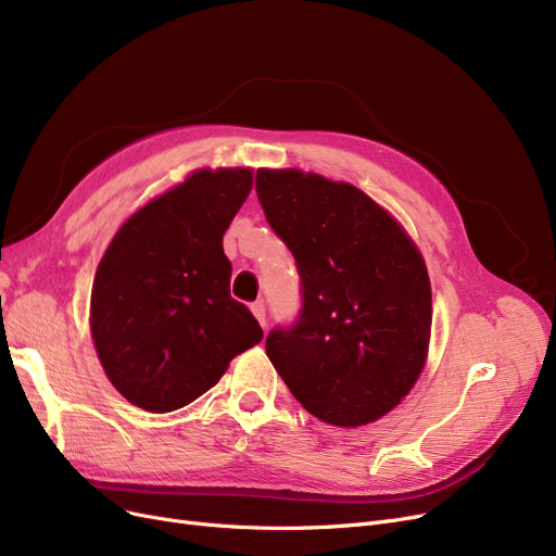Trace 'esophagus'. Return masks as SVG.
Here are the masks:
<instances>
[{
    "label": "esophagus",
    "instance_id": "34e87169",
    "mask_svg": "<svg viewBox=\"0 0 556 556\" xmlns=\"http://www.w3.org/2000/svg\"><path fill=\"white\" fill-rule=\"evenodd\" d=\"M250 308H252V313H254V318L258 320V325L265 327V323H268V318H265V304H263V302H254Z\"/></svg>",
    "mask_w": 556,
    "mask_h": 556
}]
</instances>
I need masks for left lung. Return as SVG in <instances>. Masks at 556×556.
<instances>
[{
  "label": "left lung",
  "instance_id": "left-lung-1",
  "mask_svg": "<svg viewBox=\"0 0 556 556\" xmlns=\"http://www.w3.org/2000/svg\"><path fill=\"white\" fill-rule=\"evenodd\" d=\"M258 202L293 252L302 316L265 352L308 414L333 427L379 420L429 354L431 283L414 238L364 190L298 167H261Z\"/></svg>",
  "mask_w": 556,
  "mask_h": 556
}]
</instances>
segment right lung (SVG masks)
Returning <instances> with one entry per match:
<instances>
[{
  "label": "right lung",
  "mask_w": 556,
  "mask_h": 556,
  "mask_svg": "<svg viewBox=\"0 0 556 556\" xmlns=\"http://www.w3.org/2000/svg\"><path fill=\"white\" fill-rule=\"evenodd\" d=\"M252 167H200L123 223L98 265L90 336L115 391L150 414L204 395L263 331L229 293L223 236Z\"/></svg>",
  "instance_id": "add662e5"
}]
</instances>
